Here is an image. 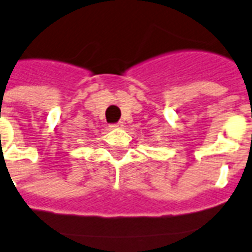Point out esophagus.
I'll use <instances>...</instances> for the list:
<instances>
[{"instance_id": "obj_1", "label": "esophagus", "mask_w": 252, "mask_h": 252, "mask_svg": "<svg viewBox=\"0 0 252 252\" xmlns=\"http://www.w3.org/2000/svg\"><path fill=\"white\" fill-rule=\"evenodd\" d=\"M122 126H124V122H118V124L110 125L109 127L110 128H122Z\"/></svg>"}]
</instances>
